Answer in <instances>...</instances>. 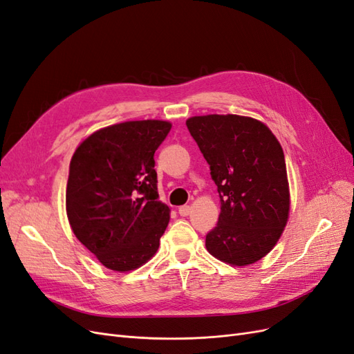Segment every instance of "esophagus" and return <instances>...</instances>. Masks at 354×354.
I'll use <instances>...</instances> for the list:
<instances>
[{
  "label": "esophagus",
  "mask_w": 354,
  "mask_h": 354,
  "mask_svg": "<svg viewBox=\"0 0 354 354\" xmlns=\"http://www.w3.org/2000/svg\"><path fill=\"white\" fill-rule=\"evenodd\" d=\"M190 207L189 205H181V207H178V214L181 217H186V216H189L190 214Z\"/></svg>",
  "instance_id": "34e87169"
}]
</instances>
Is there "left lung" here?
<instances>
[{
    "label": "left lung",
    "instance_id": "obj_1",
    "mask_svg": "<svg viewBox=\"0 0 354 354\" xmlns=\"http://www.w3.org/2000/svg\"><path fill=\"white\" fill-rule=\"evenodd\" d=\"M217 186L221 212L205 246L216 259L248 266L279 241L289 214L283 151L263 122L239 115L186 121Z\"/></svg>",
    "mask_w": 354,
    "mask_h": 354
}]
</instances>
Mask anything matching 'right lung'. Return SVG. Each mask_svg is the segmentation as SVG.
Segmentation results:
<instances>
[{"label": "right lung", "instance_id": "right-lung-1", "mask_svg": "<svg viewBox=\"0 0 354 354\" xmlns=\"http://www.w3.org/2000/svg\"><path fill=\"white\" fill-rule=\"evenodd\" d=\"M167 121H130L102 128L75 151L66 212L78 241L111 270L128 272L158 251L169 208L159 201L155 151Z\"/></svg>", "mask_w": 354, "mask_h": 354}]
</instances>
